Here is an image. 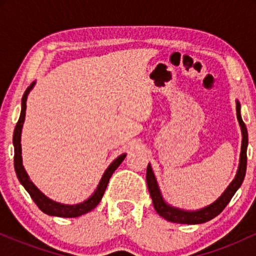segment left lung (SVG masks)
I'll list each match as a JSON object with an SVG mask.
<instances>
[{"mask_svg": "<svg viewBox=\"0 0 256 256\" xmlns=\"http://www.w3.org/2000/svg\"><path fill=\"white\" fill-rule=\"evenodd\" d=\"M237 110V118H238L240 128H242V149H240V167L238 171H237L236 178L232 180V183L228 185V189L225 190L220 198L216 200L214 204H212L208 207L204 208V210H195V212H185V210H177V208H173L171 206H168L165 201L162 200L160 192H158L156 179L154 177V173L152 171L150 165L146 167V184H148L149 192H150L152 204H154L155 210H156L158 216H161L162 218H165L170 222H178V224H202V222H210V219L216 218V216H219L220 213L224 210V208L228 206V202L231 201L232 196L234 195V192L238 190V188L242 185L243 179L246 176V146H248V132H246V124L243 122L242 116H240V104L237 102L236 106Z\"/></svg>", "mask_w": 256, "mask_h": 256, "instance_id": "1", "label": "left lung"}]
</instances>
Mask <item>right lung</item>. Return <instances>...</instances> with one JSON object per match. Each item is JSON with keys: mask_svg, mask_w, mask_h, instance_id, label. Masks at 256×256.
<instances>
[{"mask_svg": "<svg viewBox=\"0 0 256 256\" xmlns=\"http://www.w3.org/2000/svg\"><path fill=\"white\" fill-rule=\"evenodd\" d=\"M34 83H32L30 86L26 89L22 100V113H20V118L18 120L16 130H14L13 134V144H14V168H16V173L18 176V179L20 180V183L24 185V188L28 190V192L30 194L31 198L34 200V204L38 206L42 212L49 216H64V218H74V216H83V214L90 212L94 208L96 207L101 201L102 196L106 192V188H107L108 182L113 174V172L118 168L120 164L124 161L126 155L122 154L119 158H116L113 162L110 164V166L108 167L107 171L104 172V177H102L101 182H100L98 189L92 194V196L84 201L83 204H73V206H66V204H60L58 202L52 201L46 196H44L40 190L34 186V183L28 178V173L24 170L22 166V144H20V136H22V124H24L25 120V110H26V98H28V94L30 92Z\"/></svg>", "mask_w": 256, "mask_h": 256, "instance_id": "add662e5", "label": "right lung"}]
</instances>
